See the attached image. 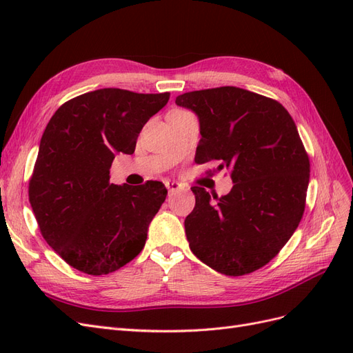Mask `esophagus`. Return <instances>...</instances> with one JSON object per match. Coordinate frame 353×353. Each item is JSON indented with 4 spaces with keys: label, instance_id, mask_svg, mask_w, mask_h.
<instances>
[{
    "label": "esophagus",
    "instance_id": "1",
    "mask_svg": "<svg viewBox=\"0 0 353 353\" xmlns=\"http://www.w3.org/2000/svg\"><path fill=\"white\" fill-rule=\"evenodd\" d=\"M166 188H168L169 193H174V191H176V190L181 188V184L175 183V181H168V183H166Z\"/></svg>",
    "mask_w": 353,
    "mask_h": 353
}]
</instances>
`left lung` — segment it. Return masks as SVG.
<instances>
[{
    "instance_id": "8db88e82",
    "label": "left lung",
    "mask_w": 353,
    "mask_h": 353,
    "mask_svg": "<svg viewBox=\"0 0 353 353\" xmlns=\"http://www.w3.org/2000/svg\"><path fill=\"white\" fill-rule=\"evenodd\" d=\"M175 103L199 116L196 163L230 169L234 183L222 197L191 188L196 206L184 222L191 252L231 276L262 268L305 212L311 165L294 121L276 100L237 87L185 92Z\"/></svg>"
}]
</instances>
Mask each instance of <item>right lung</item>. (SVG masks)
<instances>
[{"label": "right lung", "instance_id": "obj_1", "mask_svg": "<svg viewBox=\"0 0 353 353\" xmlns=\"http://www.w3.org/2000/svg\"><path fill=\"white\" fill-rule=\"evenodd\" d=\"M169 92L103 88L61 104L41 138L29 201L51 249L74 270L104 275L144 248L148 223L166 199L159 181L110 183L114 154H132L137 138Z\"/></svg>", "mask_w": 353, "mask_h": 353}]
</instances>
